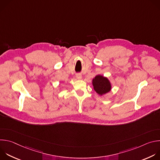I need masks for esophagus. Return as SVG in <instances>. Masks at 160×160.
I'll use <instances>...</instances> for the list:
<instances>
[{
  "mask_svg": "<svg viewBox=\"0 0 160 160\" xmlns=\"http://www.w3.org/2000/svg\"><path fill=\"white\" fill-rule=\"evenodd\" d=\"M82 75L81 74H77L76 75V78H77V79H78V80H80L81 78H82Z\"/></svg>",
  "mask_w": 160,
  "mask_h": 160,
  "instance_id": "obj_1",
  "label": "esophagus"
}]
</instances>
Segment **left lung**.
<instances>
[{"label": "left lung", "instance_id": "left-lung-1", "mask_svg": "<svg viewBox=\"0 0 160 160\" xmlns=\"http://www.w3.org/2000/svg\"><path fill=\"white\" fill-rule=\"evenodd\" d=\"M92 85L96 92L100 96L109 92L111 89V85L109 80L102 75H98L92 80Z\"/></svg>", "mask_w": 160, "mask_h": 160}]
</instances>
